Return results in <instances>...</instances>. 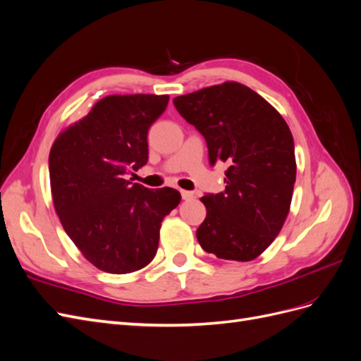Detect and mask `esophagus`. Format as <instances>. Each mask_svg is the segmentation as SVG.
<instances>
[{
    "label": "esophagus",
    "instance_id": "esophagus-1",
    "mask_svg": "<svg viewBox=\"0 0 361 361\" xmlns=\"http://www.w3.org/2000/svg\"><path fill=\"white\" fill-rule=\"evenodd\" d=\"M180 195H182L183 200L192 199V192H191V191H187V190H180Z\"/></svg>",
    "mask_w": 361,
    "mask_h": 361
}]
</instances>
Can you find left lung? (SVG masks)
<instances>
[{"label":"left lung","mask_w":361,"mask_h":361,"mask_svg":"<svg viewBox=\"0 0 361 361\" xmlns=\"http://www.w3.org/2000/svg\"><path fill=\"white\" fill-rule=\"evenodd\" d=\"M173 104L204 137L211 166H228L226 190L200 199L206 218L195 233L199 244L220 259H256L289 214L297 162L288 123L264 97L235 81L178 96Z\"/></svg>","instance_id":"left-lung-1"}]
</instances>
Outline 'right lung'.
Returning <instances> with one entry per match:
<instances>
[{"instance_id":"right-lung-1","label":"right lung","mask_w":361,"mask_h":361,"mask_svg":"<svg viewBox=\"0 0 361 361\" xmlns=\"http://www.w3.org/2000/svg\"><path fill=\"white\" fill-rule=\"evenodd\" d=\"M167 104L169 94L102 97L51 147L52 202L64 232L90 264L110 274L150 264L164 216L180 203L178 190L128 180L147 162V130Z\"/></svg>"}]
</instances>
